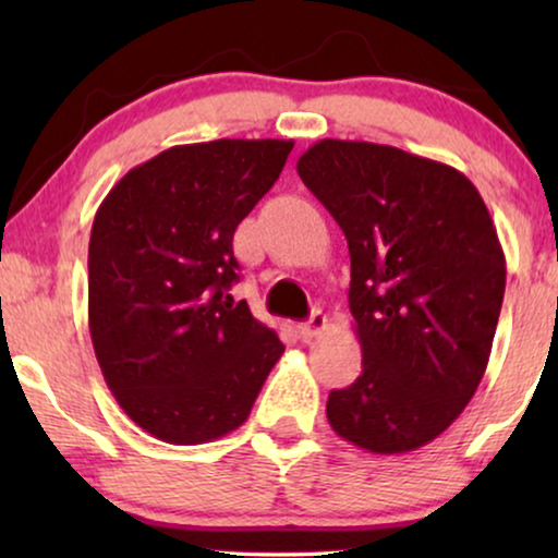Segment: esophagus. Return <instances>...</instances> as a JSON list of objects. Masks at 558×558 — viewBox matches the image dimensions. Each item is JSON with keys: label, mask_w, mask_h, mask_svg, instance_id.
Returning a JSON list of instances; mask_svg holds the SVG:
<instances>
[{"label": "esophagus", "mask_w": 558, "mask_h": 558, "mask_svg": "<svg viewBox=\"0 0 558 558\" xmlns=\"http://www.w3.org/2000/svg\"><path fill=\"white\" fill-rule=\"evenodd\" d=\"M327 330V317L323 315V312L315 310L310 315L307 323H300L296 325V332H300L302 340H315L317 335H323Z\"/></svg>", "instance_id": "1"}]
</instances>
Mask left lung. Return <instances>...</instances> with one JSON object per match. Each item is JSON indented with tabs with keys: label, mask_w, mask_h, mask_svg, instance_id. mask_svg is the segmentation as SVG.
<instances>
[{
	"label": "left lung",
	"mask_w": 558,
	"mask_h": 558,
	"mask_svg": "<svg viewBox=\"0 0 558 558\" xmlns=\"http://www.w3.org/2000/svg\"><path fill=\"white\" fill-rule=\"evenodd\" d=\"M296 172L348 239L363 350L327 422L365 452H414L462 414L490 361L506 294L490 213L460 170L388 144L323 140Z\"/></svg>",
	"instance_id": "left-lung-1"
}]
</instances>
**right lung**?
<instances>
[{
    "label": "right lung",
    "mask_w": 558,
    "mask_h": 558,
    "mask_svg": "<svg viewBox=\"0 0 558 558\" xmlns=\"http://www.w3.org/2000/svg\"><path fill=\"white\" fill-rule=\"evenodd\" d=\"M292 140L178 144L129 170L88 243V330L124 414L170 445L239 429L284 353L233 302V233L279 180Z\"/></svg>",
    "instance_id": "1"
}]
</instances>
